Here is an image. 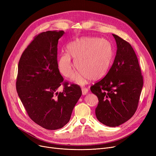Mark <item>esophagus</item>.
Returning <instances> with one entry per match:
<instances>
[{
    "label": "esophagus",
    "instance_id": "esophagus-1",
    "mask_svg": "<svg viewBox=\"0 0 156 156\" xmlns=\"http://www.w3.org/2000/svg\"><path fill=\"white\" fill-rule=\"evenodd\" d=\"M81 90H82V94L83 95H86L88 92V89L87 88H83L82 89H81Z\"/></svg>",
    "mask_w": 156,
    "mask_h": 156
}]
</instances>
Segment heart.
Masks as SVG:
<instances>
[{
	"label": "heart",
	"instance_id": "b5f03b06",
	"mask_svg": "<svg viewBox=\"0 0 156 156\" xmlns=\"http://www.w3.org/2000/svg\"><path fill=\"white\" fill-rule=\"evenodd\" d=\"M67 52L61 54L58 68L62 75L68 78L74 75V64L79 69L75 80L84 85L90 79L99 80L108 72L114 58V49L108 40L97 37H85L73 41L67 46Z\"/></svg>",
	"mask_w": 156,
	"mask_h": 156
}]
</instances>
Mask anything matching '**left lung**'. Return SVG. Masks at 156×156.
<instances>
[{
  "instance_id": "8db88e82",
  "label": "left lung",
  "mask_w": 156,
  "mask_h": 156,
  "mask_svg": "<svg viewBox=\"0 0 156 156\" xmlns=\"http://www.w3.org/2000/svg\"><path fill=\"white\" fill-rule=\"evenodd\" d=\"M117 45L116 55L105 76L90 87L99 100L97 119L115 127L132 118L136 111L143 87V76L136 54L126 41L112 34Z\"/></svg>"
}]
</instances>
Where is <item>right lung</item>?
Here are the masks:
<instances>
[{
	"label": "right lung",
	"instance_id": "obj_1",
	"mask_svg": "<svg viewBox=\"0 0 156 156\" xmlns=\"http://www.w3.org/2000/svg\"><path fill=\"white\" fill-rule=\"evenodd\" d=\"M64 31H47L36 36L18 64L16 90L29 117L44 128L54 130L69 122L81 90L63 82L57 64V44ZM62 83V93L57 89Z\"/></svg>",
	"mask_w": 156,
	"mask_h": 156
}]
</instances>
